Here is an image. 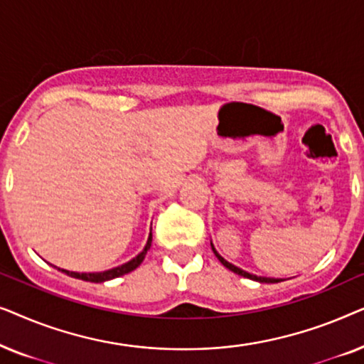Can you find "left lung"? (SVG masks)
<instances>
[{
	"label": "left lung",
	"mask_w": 364,
	"mask_h": 364,
	"mask_svg": "<svg viewBox=\"0 0 364 364\" xmlns=\"http://www.w3.org/2000/svg\"><path fill=\"white\" fill-rule=\"evenodd\" d=\"M210 245H212V250H213V253H215V257L218 258V262L222 263L223 267H227L228 270H232L233 273H237V275H240V277H245V278H250V280H253V282H260V283H278V282H283L282 278H270V277H258V275H253V273H248V272H245V270H242V268H238V267H235L233 265V263H230V262H227L225 258H223L220 253H218L217 250H215V247H213V243L210 242Z\"/></svg>",
	"instance_id": "8db88e82"
}]
</instances>
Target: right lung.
I'll return each mask as SVG.
<instances>
[{
	"instance_id": "right-lung-1",
	"label": "right lung",
	"mask_w": 364,
	"mask_h": 364,
	"mask_svg": "<svg viewBox=\"0 0 364 364\" xmlns=\"http://www.w3.org/2000/svg\"><path fill=\"white\" fill-rule=\"evenodd\" d=\"M151 243H152V232L149 233V238H147V243L146 247H144V250L139 253L137 257H134L131 262L124 263V265H119L116 268H111V270H106V272H89V273H79V272H69V270H64V268H58L59 272L66 273V275L73 277V278H77V280H84V282H92V283H102V282H107V280H112V278H117V277H122L126 275V273L136 270V268L141 265L144 258H146L149 248H151Z\"/></svg>"
}]
</instances>
